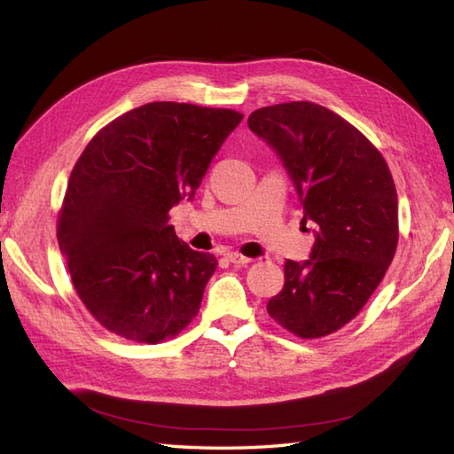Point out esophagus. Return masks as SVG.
Wrapping results in <instances>:
<instances>
[{
	"instance_id": "1",
	"label": "esophagus",
	"mask_w": 454,
	"mask_h": 454,
	"mask_svg": "<svg viewBox=\"0 0 454 454\" xmlns=\"http://www.w3.org/2000/svg\"><path fill=\"white\" fill-rule=\"evenodd\" d=\"M226 259L230 261V262H234V264H238V266H246V264H249V262H253V259H249V257H243L241 253H226Z\"/></svg>"
}]
</instances>
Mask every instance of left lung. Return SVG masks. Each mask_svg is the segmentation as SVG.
<instances>
[{
    "label": "left lung",
    "instance_id": "left-lung-1",
    "mask_svg": "<svg viewBox=\"0 0 454 454\" xmlns=\"http://www.w3.org/2000/svg\"><path fill=\"white\" fill-rule=\"evenodd\" d=\"M253 134L280 157L312 220L310 259L286 261L266 310L303 340L351 322L386 276L399 239L397 190L386 159L340 114L310 101L253 111Z\"/></svg>",
    "mask_w": 454,
    "mask_h": 454
}]
</instances>
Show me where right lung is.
<instances>
[{
	"instance_id": "obj_1",
	"label": "right lung",
	"mask_w": 454,
	"mask_h": 454,
	"mask_svg": "<svg viewBox=\"0 0 454 454\" xmlns=\"http://www.w3.org/2000/svg\"><path fill=\"white\" fill-rule=\"evenodd\" d=\"M241 119L231 109L145 103L99 130L76 160L57 239L78 297L109 332L159 343L200 312L218 262L178 239L168 211L193 200Z\"/></svg>"
}]
</instances>
